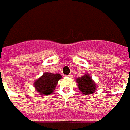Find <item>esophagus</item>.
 Masks as SVG:
<instances>
[{
    "label": "esophagus",
    "instance_id": "34e87169",
    "mask_svg": "<svg viewBox=\"0 0 130 130\" xmlns=\"http://www.w3.org/2000/svg\"><path fill=\"white\" fill-rule=\"evenodd\" d=\"M67 77H68V78H72V74H69V75H66Z\"/></svg>",
    "mask_w": 130,
    "mask_h": 130
}]
</instances>
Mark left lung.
<instances>
[{"label": "left lung", "instance_id": "1", "mask_svg": "<svg viewBox=\"0 0 130 130\" xmlns=\"http://www.w3.org/2000/svg\"><path fill=\"white\" fill-rule=\"evenodd\" d=\"M79 90L84 95H89L94 93L97 88L95 82L92 80V78L88 75H84L80 78L76 79Z\"/></svg>", "mask_w": 130, "mask_h": 130}]
</instances>
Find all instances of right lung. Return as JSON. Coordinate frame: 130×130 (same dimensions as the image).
Wrapping results in <instances>:
<instances>
[{
	"label": "right lung",
	"instance_id": "add662e5",
	"mask_svg": "<svg viewBox=\"0 0 130 130\" xmlns=\"http://www.w3.org/2000/svg\"><path fill=\"white\" fill-rule=\"evenodd\" d=\"M61 78L62 75L60 74L44 73L42 76L35 80L34 83V88L41 95H50L54 91L58 80Z\"/></svg>",
	"mask_w": 130,
	"mask_h": 130
}]
</instances>
